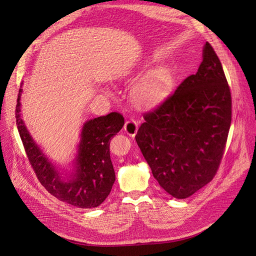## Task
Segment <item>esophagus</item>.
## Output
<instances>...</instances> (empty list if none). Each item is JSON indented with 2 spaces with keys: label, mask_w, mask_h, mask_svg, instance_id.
Instances as JSON below:
<instances>
[{
  "label": "esophagus",
  "mask_w": 256,
  "mask_h": 256,
  "mask_svg": "<svg viewBox=\"0 0 256 256\" xmlns=\"http://www.w3.org/2000/svg\"><path fill=\"white\" fill-rule=\"evenodd\" d=\"M138 129V122H136V120L134 118H128L125 122V125H124V130L127 134L131 136H134L136 134Z\"/></svg>",
  "instance_id": "obj_1"
}]
</instances>
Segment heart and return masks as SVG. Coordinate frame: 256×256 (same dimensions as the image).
<instances>
[{
	"label": "heart",
	"mask_w": 256,
	"mask_h": 256,
	"mask_svg": "<svg viewBox=\"0 0 256 256\" xmlns=\"http://www.w3.org/2000/svg\"><path fill=\"white\" fill-rule=\"evenodd\" d=\"M172 84L171 74L166 69H153L142 76L134 88V96L142 104L152 106L166 98Z\"/></svg>",
	"instance_id": "obj_1"
}]
</instances>
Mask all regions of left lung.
Wrapping results in <instances>:
<instances>
[{"label":"left lung","mask_w":256,"mask_h":256,"mask_svg":"<svg viewBox=\"0 0 256 256\" xmlns=\"http://www.w3.org/2000/svg\"><path fill=\"white\" fill-rule=\"evenodd\" d=\"M230 87L212 46L198 72L144 114L136 140L160 186L186 198L216 176L231 125Z\"/></svg>","instance_id":"8db88e82"}]
</instances>
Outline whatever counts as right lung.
Masks as SVG:
<instances>
[{
    "label": "right lung",
    "mask_w": 256,
    "mask_h": 256,
    "mask_svg": "<svg viewBox=\"0 0 256 256\" xmlns=\"http://www.w3.org/2000/svg\"><path fill=\"white\" fill-rule=\"evenodd\" d=\"M22 89L18 91L16 120L24 149L36 178L43 187L58 200L78 208H96L109 196L116 180L114 165L110 158V140L124 126V116L110 112L86 122L80 134L76 160V172L69 182H64L38 146L34 142L21 118Z\"/></svg>",
    "instance_id": "right-lung-1"
}]
</instances>
